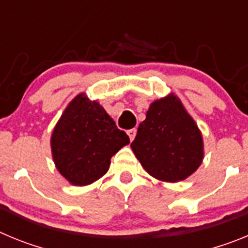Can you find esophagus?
<instances>
[{"label":"esophagus","mask_w":248,"mask_h":248,"mask_svg":"<svg viewBox=\"0 0 248 248\" xmlns=\"http://www.w3.org/2000/svg\"><path fill=\"white\" fill-rule=\"evenodd\" d=\"M128 135H129V139L134 140L135 135H137V129H135V128L129 129V130H128Z\"/></svg>","instance_id":"esophagus-1"}]
</instances>
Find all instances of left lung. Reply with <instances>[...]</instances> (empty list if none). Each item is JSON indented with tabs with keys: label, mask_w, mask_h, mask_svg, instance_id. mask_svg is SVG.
Masks as SVG:
<instances>
[{
	"label": "left lung",
	"mask_w": 248,
	"mask_h": 248,
	"mask_svg": "<svg viewBox=\"0 0 248 248\" xmlns=\"http://www.w3.org/2000/svg\"><path fill=\"white\" fill-rule=\"evenodd\" d=\"M131 149L151 176L170 183L191 175L203 156L200 130L175 95L150 105Z\"/></svg>",
	"instance_id": "obj_1"
}]
</instances>
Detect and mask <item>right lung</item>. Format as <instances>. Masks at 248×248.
Masks as SVG:
<instances>
[{"mask_svg": "<svg viewBox=\"0 0 248 248\" xmlns=\"http://www.w3.org/2000/svg\"><path fill=\"white\" fill-rule=\"evenodd\" d=\"M126 144L125 131L118 129L103 107L83 93L69 103L50 140L58 171L78 186L103 176L110 157Z\"/></svg>", "mask_w": 248, "mask_h": 248, "instance_id": "right-lung-1", "label": "right lung"}]
</instances>
